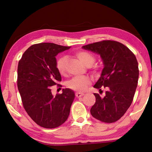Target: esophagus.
Wrapping results in <instances>:
<instances>
[{
	"instance_id": "34e87169",
	"label": "esophagus",
	"mask_w": 152,
	"mask_h": 152,
	"mask_svg": "<svg viewBox=\"0 0 152 152\" xmlns=\"http://www.w3.org/2000/svg\"><path fill=\"white\" fill-rule=\"evenodd\" d=\"M84 96L83 93H80V92H76V96L77 98H80V97H82Z\"/></svg>"
}]
</instances>
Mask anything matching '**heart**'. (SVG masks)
<instances>
[{
    "label": "heart",
    "instance_id": "obj_1",
    "mask_svg": "<svg viewBox=\"0 0 152 152\" xmlns=\"http://www.w3.org/2000/svg\"><path fill=\"white\" fill-rule=\"evenodd\" d=\"M76 55L86 67H91L96 61V58L92 54L86 51H79L76 53ZM66 63L67 57L65 56H60L57 59L56 69L60 74H63L65 72ZM90 84L91 79L88 76H76L67 83V86L70 89L81 92L87 89Z\"/></svg>",
    "mask_w": 152,
    "mask_h": 152
}]
</instances>
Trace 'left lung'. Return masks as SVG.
I'll return each mask as SVG.
<instances>
[{"label":"left lung","instance_id":"8db88e82","mask_svg":"<svg viewBox=\"0 0 152 152\" xmlns=\"http://www.w3.org/2000/svg\"><path fill=\"white\" fill-rule=\"evenodd\" d=\"M82 48L100 56L104 68L94 87L99 91L102 87L107 89L103 98L94 94L96 103L91 114L105 123L115 122L132 102L139 75L137 58L128 48L115 41H102Z\"/></svg>","mask_w":152,"mask_h":152}]
</instances>
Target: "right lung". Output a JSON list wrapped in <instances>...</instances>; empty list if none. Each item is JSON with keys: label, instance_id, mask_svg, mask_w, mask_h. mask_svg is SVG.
Instances as JSON below:
<instances>
[{"label": "right lung", "instance_id": "add662e5", "mask_svg": "<svg viewBox=\"0 0 152 152\" xmlns=\"http://www.w3.org/2000/svg\"><path fill=\"white\" fill-rule=\"evenodd\" d=\"M71 47L41 43L29 47L18 63V88L24 109L37 125L54 128L68 118L75 94L66 88L54 96L50 87L61 80L56 56Z\"/></svg>", "mask_w": 152, "mask_h": 152}]
</instances>
